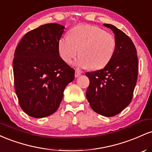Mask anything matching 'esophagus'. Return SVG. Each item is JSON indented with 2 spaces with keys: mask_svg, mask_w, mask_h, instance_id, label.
<instances>
[{
  "mask_svg": "<svg viewBox=\"0 0 152 152\" xmlns=\"http://www.w3.org/2000/svg\"><path fill=\"white\" fill-rule=\"evenodd\" d=\"M81 73L79 71H78V70L76 71V72H75V77L77 78L79 76H81Z\"/></svg>",
  "mask_w": 152,
  "mask_h": 152,
  "instance_id": "obj_1",
  "label": "esophagus"
}]
</instances>
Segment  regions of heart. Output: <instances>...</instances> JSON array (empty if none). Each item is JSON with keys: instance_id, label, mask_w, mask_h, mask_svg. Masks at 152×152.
I'll list each match as a JSON object with an SVG mask.
<instances>
[{"instance_id": "1", "label": "heart", "mask_w": 152, "mask_h": 152, "mask_svg": "<svg viewBox=\"0 0 152 152\" xmlns=\"http://www.w3.org/2000/svg\"><path fill=\"white\" fill-rule=\"evenodd\" d=\"M116 42L113 35L100 28L89 25L74 27L69 36L59 39L58 50L60 57L66 64L80 56L76 65L101 69L109 64L116 49Z\"/></svg>"}]
</instances>
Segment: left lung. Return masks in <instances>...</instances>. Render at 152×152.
<instances>
[{
  "label": "left lung",
  "instance_id": "1",
  "mask_svg": "<svg viewBox=\"0 0 152 152\" xmlns=\"http://www.w3.org/2000/svg\"><path fill=\"white\" fill-rule=\"evenodd\" d=\"M104 26L113 31L116 49L104 69L86 74L89 79L86 98L95 112L111 117L121 112L132 102L139 64L132 39L114 26Z\"/></svg>",
  "mask_w": 152,
  "mask_h": 152
}]
</instances>
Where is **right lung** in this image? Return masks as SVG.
<instances>
[{
	"mask_svg": "<svg viewBox=\"0 0 152 152\" xmlns=\"http://www.w3.org/2000/svg\"><path fill=\"white\" fill-rule=\"evenodd\" d=\"M48 23L29 31L15 48L13 61L15 90L23 111L43 118L57 111L75 70L63 61L58 43L64 29Z\"/></svg>",
	"mask_w": 152,
	"mask_h": 152,
	"instance_id": "obj_1",
	"label": "right lung"
}]
</instances>
